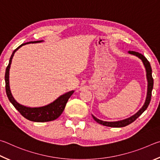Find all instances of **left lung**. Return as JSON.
<instances>
[{"label":"left lung","instance_id":"left-lung-1","mask_svg":"<svg viewBox=\"0 0 160 160\" xmlns=\"http://www.w3.org/2000/svg\"><path fill=\"white\" fill-rule=\"evenodd\" d=\"M128 52L130 54H132L138 57L140 59H141L142 62H143L145 69H146V72H147V79H148V93H147V97H146V100H145V104L142 106V108L136 114H134L133 116L129 117V118L126 119L124 120H122V121H119V122H103L100 120L98 119H97L96 117H95L93 116L94 120L98 123H99L100 124L106 126V127H124L127 126L128 124H131V123L133 122L135 120L138 118V117H140L142 114V112L146 110L148 108V105L150 104V102L151 100V96H152V88H153V78L152 76V68H151L150 64L149 62V61L147 60V58L145 57L143 55L141 54L138 52H135V51H131L129 50Z\"/></svg>","mask_w":160,"mask_h":160}]
</instances>
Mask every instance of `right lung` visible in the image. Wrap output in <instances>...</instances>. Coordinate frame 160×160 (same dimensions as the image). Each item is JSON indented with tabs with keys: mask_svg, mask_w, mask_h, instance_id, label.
Returning <instances> with one entry per match:
<instances>
[{
	"mask_svg": "<svg viewBox=\"0 0 160 160\" xmlns=\"http://www.w3.org/2000/svg\"><path fill=\"white\" fill-rule=\"evenodd\" d=\"M41 41H30L26 43H22L18 48H17L12 52V54L10 58L9 64H8L6 70H5V91H6L7 96L8 98V99H9L10 102L12 103L14 107L16 108V110H18L24 118L29 120V121L36 122H50L58 118L64 111V109L65 108L67 102L68 101L70 96H71L73 93H74V91H69L68 93L59 97L58 99H56L54 102L50 103V104L41 108H27L26 106L19 104V103L14 99L12 94H11L9 86V70L13 55L17 50L22 46H24V45L31 43H39V42Z\"/></svg>",
	"mask_w": 160,
	"mask_h": 160,
	"instance_id": "obj_1",
	"label": "right lung"
}]
</instances>
